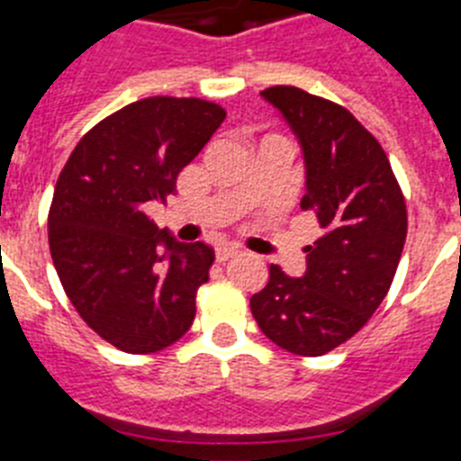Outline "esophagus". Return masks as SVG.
I'll return each mask as SVG.
<instances>
[{"mask_svg": "<svg viewBox=\"0 0 461 461\" xmlns=\"http://www.w3.org/2000/svg\"><path fill=\"white\" fill-rule=\"evenodd\" d=\"M240 249L238 247H233V244H221V247H217V260L219 263H223V260L233 258V256H238Z\"/></svg>", "mask_w": 461, "mask_h": 461, "instance_id": "esophagus-1", "label": "esophagus"}]
</instances>
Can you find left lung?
<instances>
[{"mask_svg":"<svg viewBox=\"0 0 461 461\" xmlns=\"http://www.w3.org/2000/svg\"><path fill=\"white\" fill-rule=\"evenodd\" d=\"M300 140L307 191L300 207L323 228L307 247V272L293 279L270 266L251 295L263 335L295 356H323L360 332L397 272L406 242V203L381 142L339 104L300 87L260 92Z\"/></svg>","mask_w":461,"mask_h":461,"instance_id":"obj_1","label":"left lung"}]
</instances>
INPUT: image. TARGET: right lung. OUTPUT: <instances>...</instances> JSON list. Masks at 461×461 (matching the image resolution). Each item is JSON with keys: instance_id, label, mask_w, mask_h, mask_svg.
Returning a JSON list of instances; mask_svg holds the SVG:
<instances>
[{"instance_id": "add662e5", "label": "right lung", "mask_w": 461, "mask_h": 461, "mask_svg": "<svg viewBox=\"0 0 461 461\" xmlns=\"http://www.w3.org/2000/svg\"><path fill=\"white\" fill-rule=\"evenodd\" d=\"M226 120L203 99L149 96L92 126L55 185L48 242L68 300L124 353H157L191 328L214 249L148 217Z\"/></svg>"}]
</instances>
